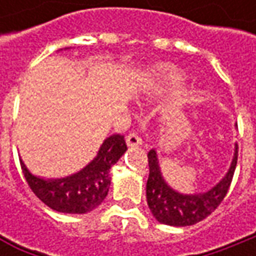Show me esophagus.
Masks as SVG:
<instances>
[{
	"instance_id": "obj_1",
	"label": "esophagus",
	"mask_w": 256,
	"mask_h": 256,
	"mask_svg": "<svg viewBox=\"0 0 256 256\" xmlns=\"http://www.w3.org/2000/svg\"><path fill=\"white\" fill-rule=\"evenodd\" d=\"M126 144L128 146H140L142 145V138L136 132H131L126 135Z\"/></svg>"
}]
</instances>
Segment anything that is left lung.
Masks as SVG:
<instances>
[{"instance_id": "1", "label": "left lung", "mask_w": 256, "mask_h": 256, "mask_svg": "<svg viewBox=\"0 0 256 256\" xmlns=\"http://www.w3.org/2000/svg\"><path fill=\"white\" fill-rule=\"evenodd\" d=\"M238 161V145L226 175L212 190L202 194H181L165 182L155 150L148 152L150 176L146 181V202L155 220L171 226H188L205 220L218 208L230 190Z\"/></svg>"}]
</instances>
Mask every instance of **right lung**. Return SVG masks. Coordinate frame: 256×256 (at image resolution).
<instances>
[{"instance_id": "right-lung-1", "label": "right lung", "mask_w": 256, "mask_h": 256, "mask_svg": "<svg viewBox=\"0 0 256 256\" xmlns=\"http://www.w3.org/2000/svg\"><path fill=\"white\" fill-rule=\"evenodd\" d=\"M126 151L124 135L108 136L96 156L80 172L61 180L35 176L20 160L25 181L31 191L51 210L64 214H86L95 210L108 195L111 185L110 170Z\"/></svg>"}]
</instances>
